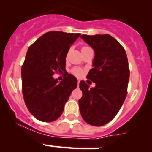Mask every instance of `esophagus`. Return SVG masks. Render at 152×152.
Masks as SVG:
<instances>
[{"label": "esophagus", "mask_w": 152, "mask_h": 152, "mask_svg": "<svg viewBox=\"0 0 152 152\" xmlns=\"http://www.w3.org/2000/svg\"><path fill=\"white\" fill-rule=\"evenodd\" d=\"M79 82H80V80H78V82H77L78 85H79Z\"/></svg>", "instance_id": "obj_1"}]
</instances>
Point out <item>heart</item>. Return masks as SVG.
I'll return each instance as SVG.
<instances>
[{"mask_svg":"<svg viewBox=\"0 0 152 152\" xmlns=\"http://www.w3.org/2000/svg\"><path fill=\"white\" fill-rule=\"evenodd\" d=\"M84 48H86V47H84ZM72 72H73V74L76 76H80L82 74V70H81L79 68H73V70H72Z\"/></svg>","mask_w":152,"mask_h":152,"instance_id":"obj_1","label":"heart"}]
</instances>
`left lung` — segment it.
<instances>
[{
    "mask_svg": "<svg viewBox=\"0 0 152 152\" xmlns=\"http://www.w3.org/2000/svg\"><path fill=\"white\" fill-rule=\"evenodd\" d=\"M80 37L94 50L93 68L87 77L96 86L90 88L85 81L80 82L79 111L85 122L101 126L114 118L126 97L128 59L122 45L110 34H83Z\"/></svg>",
    "mask_w": 152,
    "mask_h": 152,
    "instance_id": "8db88e82",
    "label": "left lung"
}]
</instances>
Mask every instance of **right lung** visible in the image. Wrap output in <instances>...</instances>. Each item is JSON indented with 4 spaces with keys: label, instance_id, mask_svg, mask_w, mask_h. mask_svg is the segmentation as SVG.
Wrapping results in <instances>:
<instances>
[{
    "label": "right lung",
    "instance_id": "add662e5",
    "mask_svg": "<svg viewBox=\"0 0 152 152\" xmlns=\"http://www.w3.org/2000/svg\"><path fill=\"white\" fill-rule=\"evenodd\" d=\"M80 35L49 31L28 48L21 70L23 95L28 111L40 121L59 118L70 93L77 87V79L72 74L67 73L60 82L53 75L66 70L67 52Z\"/></svg>",
    "mask_w": 152,
    "mask_h": 152
}]
</instances>
